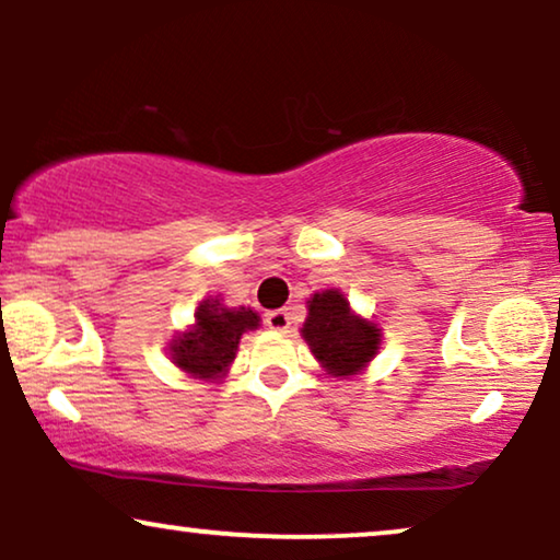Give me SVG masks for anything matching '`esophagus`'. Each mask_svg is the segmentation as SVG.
<instances>
[{
	"label": "esophagus",
	"instance_id": "1",
	"mask_svg": "<svg viewBox=\"0 0 560 560\" xmlns=\"http://www.w3.org/2000/svg\"><path fill=\"white\" fill-rule=\"evenodd\" d=\"M265 324L272 328V331H288L290 328V313L288 311H282V308H278V311H270L265 316Z\"/></svg>",
	"mask_w": 560,
	"mask_h": 560
}]
</instances>
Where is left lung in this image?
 <instances>
[{"label": "left lung", "mask_w": 560, "mask_h": 560, "mask_svg": "<svg viewBox=\"0 0 560 560\" xmlns=\"http://www.w3.org/2000/svg\"><path fill=\"white\" fill-rule=\"evenodd\" d=\"M313 357L334 377L359 374L377 354L382 334L377 324L354 316L339 290H320L308 301V318L301 328Z\"/></svg>", "instance_id": "left-lung-1"}]
</instances>
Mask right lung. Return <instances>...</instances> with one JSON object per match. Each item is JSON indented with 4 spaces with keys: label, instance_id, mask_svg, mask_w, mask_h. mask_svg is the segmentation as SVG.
I'll return each mask as SVG.
<instances>
[{
    "label": "right lung",
    "instance_id": "obj_1",
    "mask_svg": "<svg viewBox=\"0 0 560 560\" xmlns=\"http://www.w3.org/2000/svg\"><path fill=\"white\" fill-rule=\"evenodd\" d=\"M257 326L259 316L252 308H226L219 298H206L196 311V324L171 341L173 364L196 380L224 377L242 334Z\"/></svg>",
    "mask_w": 560,
    "mask_h": 560
}]
</instances>
